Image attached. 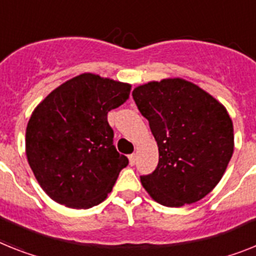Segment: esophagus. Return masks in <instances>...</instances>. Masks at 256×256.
<instances>
[{"label":"esophagus","mask_w":256,"mask_h":256,"mask_svg":"<svg viewBox=\"0 0 256 256\" xmlns=\"http://www.w3.org/2000/svg\"><path fill=\"white\" fill-rule=\"evenodd\" d=\"M128 162H130V165H134L135 164V154H128Z\"/></svg>","instance_id":"obj_1"}]
</instances>
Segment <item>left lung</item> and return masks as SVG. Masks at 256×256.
I'll use <instances>...</instances> for the list:
<instances>
[{
  "mask_svg": "<svg viewBox=\"0 0 256 256\" xmlns=\"http://www.w3.org/2000/svg\"><path fill=\"white\" fill-rule=\"evenodd\" d=\"M132 98L158 142V164L140 182L165 207H182L210 194L234 151L233 122L225 106L181 78L148 82Z\"/></svg>",
  "mask_w": 256,
  "mask_h": 256,
  "instance_id": "8db88e82",
  "label": "left lung"
}]
</instances>
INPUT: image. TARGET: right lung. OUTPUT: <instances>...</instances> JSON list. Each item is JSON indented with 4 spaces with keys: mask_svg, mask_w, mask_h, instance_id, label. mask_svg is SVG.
<instances>
[{
    "mask_svg": "<svg viewBox=\"0 0 256 256\" xmlns=\"http://www.w3.org/2000/svg\"><path fill=\"white\" fill-rule=\"evenodd\" d=\"M132 84L84 72L49 94L32 112L26 154L38 184L66 207L105 200L128 166L113 146L108 112L124 104Z\"/></svg>",
    "mask_w": 256,
    "mask_h": 256,
    "instance_id": "1",
    "label": "right lung"
}]
</instances>
